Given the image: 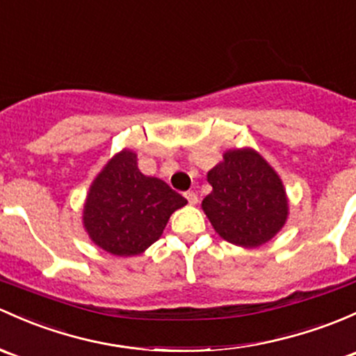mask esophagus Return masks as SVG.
<instances>
[{"mask_svg":"<svg viewBox=\"0 0 356 356\" xmlns=\"http://www.w3.org/2000/svg\"><path fill=\"white\" fill-rule=\"evenodd\" d=\"M184 196L188 197V203L189 204H196L197 203V194L194 193V191H188V193H186Z\"/></svg>","mask_w":356,"mask_h":356,"instance_id":"1","label":"esophagus"}]
</instances>
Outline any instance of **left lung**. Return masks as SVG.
I'll return each mask as SVG.
<instances>
[{
	"label": "left lung",
	"mask_w": 356,
	"mask_h": 356,
	"mask_svg": "<svg viewBox=\"0 0 356 356\" xmlns=\"http://www.w3.org/2000/svg\"><path fill=\"white\" fill-rule=\"evenodd\" d=\"M213 191L203 209L220 237L242 247L266 244L285 225L282 179L254 149H230L208 172Z\"/></svg>",
	"instance_id": "1"
}]
</instances>
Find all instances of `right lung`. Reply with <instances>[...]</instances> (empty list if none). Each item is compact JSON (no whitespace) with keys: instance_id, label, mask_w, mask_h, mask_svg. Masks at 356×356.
<instances>
[{"instance_id":"obj_1","label":"right lung","mask_w":356,"mask_h":356,"mask_svg":"<svg viewBox=\"0 0 356 356\" xmlns=\"http://www.w3.org/2000/svg\"><path fill=\"white\" fill-rule=\"evenodd\" d=\"M188 203L170 186L140 172L136 155L118 153L97 175L83 223L90 238L114 256H136L160 238L175 209Z\"/></svg>"}]
</instances>
